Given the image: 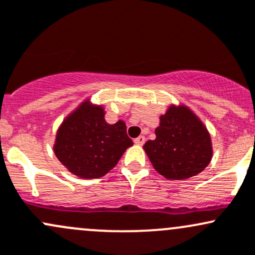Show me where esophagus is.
<instances>
[{
    "instance_id": "34e87169",
    "label": "esophagus",
    "mask_w": 255,
    "mask_h": 255,
    "mask_svg": "<svg viewBox=\"0 0 255 255\" xmlns=\"http://www.w3.org/2000/svg\"><path fill=\"white\" fill-rule=\"evenodd\" d=\"M144 141H145V136L144 135H139L138 138L134 139V143L136 144V145H143Z\"/></svg>"
}]
</instances>
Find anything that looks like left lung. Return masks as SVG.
<instances>
[{
    "mask_svg": "<svg viewBox=\"0 0 255 255\" xmlns=\"http://www.w3.org/2000/svg\"><path fill=\"white\" fill-rule=\"evenodd\" d=\"M156 138L143 145L152 167L170 181L191 178L205 170L213 144L202 120L183 104H171L155 129Z\"/></svg>",
    "mask_w": 255,
    "mask_h": 255,
    "instance_id": "8db88e82",
    "label": "left lung"
}]
</instances>
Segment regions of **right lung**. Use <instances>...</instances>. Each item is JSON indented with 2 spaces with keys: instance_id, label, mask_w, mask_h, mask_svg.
<instances>
[{
  "instance_id": "1",
  "label": "right lung",
  "mask_w": 255,
  "mask_h": 255,
  "mask_svg": "<svg viewBox=\"0 0 255 255\" xmlns=\"http://www.w3.org/2000/svg\"><path fill=\"white\" fill-rule=\"evenodd\" d=\"M105 114L103 105L93 104L88 98L58 127L53 151L72 175L84 179L100 178L133 145L125 121L110 125Z\"/></svg>"
}]
</instances>
